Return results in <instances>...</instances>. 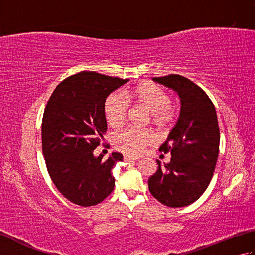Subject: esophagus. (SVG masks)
Segmentation results:
<instances>
[{
	"label": "esophagus",
	"mask_w": 255,
	"mask_h": 255,
	"mask_svg": "<svg viewBox=\"0 0 255 255\" xmlns=\"http://www.w3.org/2000/svg\"><path fill=\"white\" fill-rule=\"evenodd\" d=\"M124 160H125V161H129V162H131V161H137V160H139V158H132V156H127V155H125V156H124Z\"/></svg>",
	"instance_id": "34e87169"
}]
</instances>
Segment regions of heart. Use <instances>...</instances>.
<instances>
[{"instance_id": "heart-1", "label": "heart", "mask_w": 255, "mask_h": 255, "mask_svg": "<svg viewBox=\"0 0 255 255\" xmlns=\"http://www.w3.org/2000/svg\"><path fill=\"white\" fill-rule=\"evenodd\" d=\"M134 102L153 114V121L158 125H164L171 121L173 108L171 97L159 86L151 83H141L124 92H114L105 101L104 112L107 123L114 128L121 127L127 117L130 103ZM154 134L149 130L127 127L114 133L113 142L122 152L137 155L148 144L154 141Z\"/></svg>"}]
</instances>
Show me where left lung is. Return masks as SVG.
Wrapping results in <instances>:
<instances>
[{"label":"left lung","instance_id":"left-lung-1","mask_svg":"<svg viewBox=\"0 0 255 255\" xmlns=\"http://www.w3.org/2000/svg\"><path fill=\"white\" fill-rule=\"evenodd\" d=\"M175 91L181 112L175 126L160 151L171 153L170 163L161 166L149 178V191L161 204L184 207L197 200L208 187L219 153L220 133L217 114L208 95L178 74L153 78Z\"/></svg>","mask_w":255,"mask_h":255}]
</instances>
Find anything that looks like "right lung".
<instances>
[{
    "label": "right lung",
    "mask_w": 255,
    "mask_h": 255,
    "mask_svg": "<svg viewBox=\"0 0 255 255\" xmlns=\"http://www.w3.org/2000/svg\"><path fill=\"white\" fill-rule=\"evenodd\" d=\"M128 81L82 71L58 84L47 103L41 124L47 170L58 191L75 205H97L115 186L112 169L123 155L113 152L104 160L93 151L107 130L106 97Z\"/></svg>",
    "instance_id": "obj_1"
}]
</instances>
